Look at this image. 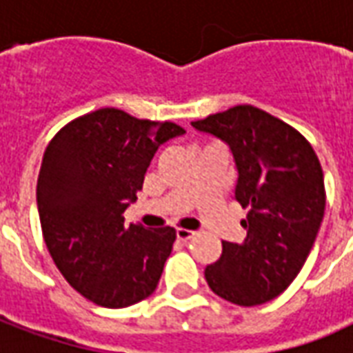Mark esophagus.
<instances>
[{
  "label": "esophagus",
  "instance_id": "1",
  "mask_svg": "<svg viewBox=\"0 0 353 353\" xmlns=\"http://www.w3.org/2000/svg\"><path fill=\"white\" fill-rule=\"evenodd\" d=\"M176 236H177V240H181V242H189L191 238H194V232H192V230H187V229H177Z\"/></svg>",
  "mask_w": 353,
  "mask_h": 353
}]
</instances>
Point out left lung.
I'll return each mask as SVG.
<instances>
[{"instance_id": "1", "label": "left lung", "mask_w": 353, "mask_h": 353, "mask_svg": "<svg viewBox=\"0 0 353 353\" xmlns=\"http://www.w3.org/2000/svg\"><path fill=\"white\" fill-rule=\"evenodd\" d=\"M192 126L227 141L238 168L234 196L248 210L242 244L223 242L204 276L215 295L257 306L283 293L306 263L325 212L323 170L293 126L244 103Z\"/></svg>"}]
</instances>
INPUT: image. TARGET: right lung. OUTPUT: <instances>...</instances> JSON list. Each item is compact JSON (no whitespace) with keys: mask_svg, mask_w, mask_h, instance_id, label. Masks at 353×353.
<instances>
[{"mask_svg":"<svg viewBox=\"0 0 353 353\" xmlns=\"http://www.w3.org/2000/svg\"><path fill=\"white\" fill-rule=\"evenodd\" d=\"M176 123L136 119L101 108L50 139L37 177V208L50 257L90 303L124 308L161 280L176 229L124 225L161 143L183 134Z\"/></svg>","mask_w":353,"mask_h":353,"instance_id":"right-lung-1","label":"right lung"}]
</instances>
